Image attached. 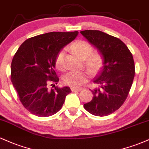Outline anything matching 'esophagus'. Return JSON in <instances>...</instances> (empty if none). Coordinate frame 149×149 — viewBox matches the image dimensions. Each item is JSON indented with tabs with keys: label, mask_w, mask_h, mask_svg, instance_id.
Segmentation results:
<instances>
[{
	"label": "esophagus",
	"mask_w": 149,
	"mask_h": 149,
	"mask_svg": "<svg viewBox=\"0 0 149 149\" xmlns=\"http://www.w3.org/2000/svg\"><path fill=\"white\" fill-rule=\"evenodd\" d=\"M71 91L72 92H76V91H81L83 89L82 88H71Z\"/></svg>",
	"instance_id": "34e87169"
}]
</instances>
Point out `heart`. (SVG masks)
<instances>
[{
    "mask_svg": "<svg viewBox=\"0 0 149 149\" xmlns=\"http://www.w3.org/2000/svg\"><path fill=\"white\" fill-rule=\"evenodd\" d=\"M71 49L80 59L85 60V64L92 73H97L102 69L104 59L99 52H93L94 48L90 42L85 40H77L71 45ZM65 50L61 49L57 54L55 64L57 69H64ZM90 73L87 71H70L64 75L63 81L66 85L73 88H78L86 83L89 79Z\"/></svg>",
    "mask_w": 149,
    "mask_h": 149,
    "instance_id": "1",
    "label": "heart"
}]
</instances>
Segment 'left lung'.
I'll return each instance as SVG.
<instances>
[{"mask_svg": "<svg viewBox=\"0 0 149 149\" xmlns=\"http://www.w3.org/2000/svg\"><path fill=\"white\" fill-rule=\"evenodd\" d=\"M102 55L104 65L93 80L97 88L91 90L92 100L84 104L94 116L110 115L127 99L132 85L135 66L132 54L122 40L97 30L80 31Z\"/></svg>", "mask_w": 149, "mask_h": 149, "instance_id": "left-lung-1", "label": "left lung"}]
</instances>
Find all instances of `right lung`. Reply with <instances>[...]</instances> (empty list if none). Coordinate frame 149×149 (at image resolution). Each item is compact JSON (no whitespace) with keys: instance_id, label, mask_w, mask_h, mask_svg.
I'll return each mask as SVG.
<instances>
[{"instance_id":"right-lung-1","label":"right lung","mask_w":149,"mask_h":149,"mask_svg":"<svg viewBox=\"0 0 149 149\" xmlns=\"http://www.w3.org/2000/svg\"><path fill=\"white\" fill-rule=\"evenodd\" d=\"M78 31L49 32L26 40L11 64V81L20 102L30 113L48 117L62 107L69 87L57 88L55 59L64 46L76 38ZM55 87L49 89V82Z\"/></svg>"}]
</instances>
